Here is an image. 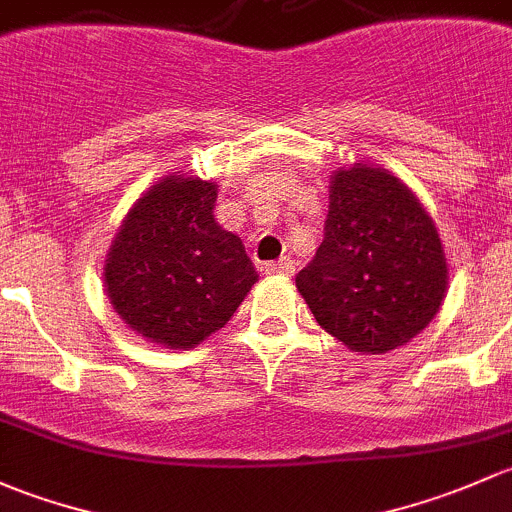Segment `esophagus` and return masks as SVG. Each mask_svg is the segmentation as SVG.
Segmentation results:
<instances>
[{
	"label": "esophagus",
	"instance_id": "obj_1",
	"mask_svg": "<svg viewBox=\"0 0 512 512\" xmlns=\"http://www.w3.org/2000/svg\"><path fill=\"white\" fill-rule=\"evenodd\" d=\"M263 271L266 273H281V276H293L295 266L291 258H278V261H271L263 266Z\"/></svg>",
	"mask_w": 512,
	"mask_h": 512
}]
</instances>
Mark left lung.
<instances>
[{
	"mask_svg": "<svg viewBox=\"0 0 512 512\" xmlns=\"http://www.w3.org/2000/svg\"><path fill=\"white\" fill-rule=\"evenodd\" d=\"M446 258L419 199L382 167L337 170L325 239L295 288L325 333L355 352L409 342L439 313Z\"/></svg>",
	"mask_w": 512,
	"mask_h": 512,
	"instance_id": "left-lung-1",
	"label": "left lung"
}]
</instances>
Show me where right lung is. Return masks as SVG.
<instances>
[{
    "label": "right lung",
    "mask_w": 512,
    "mask_h": 512,
    "mask_svg": "<svg viewBox=\"0 0 512 512\" xmlns=\"http://www.w3.org/2000/svg\"><path fill=\"white\" fill-rule=\"evenodd\" d=\"M217 184L165 177L135 202L105 263L115 313L172 350L224 328L258 281L239 236L214 221Z\"/></svg>",
    "instance_id": "obj_1"
}]
</instances>
